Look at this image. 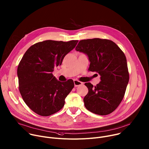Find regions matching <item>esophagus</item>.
Instances as JSON below:
<instances>
[{"label": "esophagus", "instance_id": "34e87169", "mask_svg": "<svg viewBox=\"0 0 149 149\" xmlns=\"http://www.w3.org/2000/svg\"><path fill=\"white\" fill-rule=\"evenodd\" d=\"M74 86L75 87H78V86H82V85L83 84V82H81V81H77V80H74Z\"/></svg>", "mask_w": 149, "mask_h": 149}]
</instances>
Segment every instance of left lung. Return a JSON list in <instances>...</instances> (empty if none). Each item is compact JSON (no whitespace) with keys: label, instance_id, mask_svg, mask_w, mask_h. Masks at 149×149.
Returning a JSON list of instances; mask_svg holds the SVG:
<instances>
[{"label":"left lung","instance_id":"obj_1","mask_svg":"<svg viewBox=\"0 0 149 149\" xmlns=\"http://www.w3.org/2000/svg\"><path fill=\"white\" fill-rule=\"evenodd\" d=\"M75 50L87 55L90 61L88 70L101 76L95 86L85 83L88 89L84 98L85 107L98 115L111 113L123 99L129 81L124 52L112 40L100 38L81 40Z\"/></svg>","mask_w":149,"mask_h":149}]
</instances>
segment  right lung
Wrapping results in <instances>:
<instances>
[{"instance_id": "right-lung-1", "label": "right lung", "mask_w": 149, "mask_h": 149, "mask_svg": "<svg viewBox=\"0 0 149 149\" xmlns=\"http://www.w3.org/2000/svg\"><path fill=\"white\" fill-rule=\"evenodd\" d=\"M78 42H38L26 51L20 61L17 71L19 91L26 104L37 114L49 116L64 105L65 98L74 87V81L60 82L52 72Z\"/></svg>"}]
</instances>
